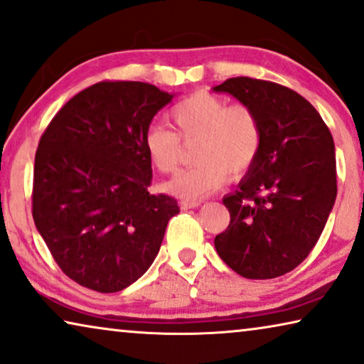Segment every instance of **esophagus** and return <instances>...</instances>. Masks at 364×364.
I'll list each match as a JSON object with an SVG mask.
<instances>
[{
  "label": "esophagus",
  "instance_id": "obj_1",
  "mask_svg": "<svg viewBox=\"0 0 364 364\" xmlns=\"http://www.w3.org/2000/svg\"><path fill=\"white\" fill-rule=\"evenodd\" d=\"M198 205H200V200H182L181 208L182 210H191V208L198 207Z\"/></svg>",
  "mask_w": 364,
  "mask_h": 364
}]
</instances>
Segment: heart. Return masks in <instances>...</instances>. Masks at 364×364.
Returning a JSON list of instances; mask_svg holds the SVG:
<instances>
[{
  "label": "heart",
  "instance_id": "1",
  "mask_svg": "<svg viewBox=\"0 0 364 364\" xmlns=\"http://www.w3.org/2000/svg\"><path fill=\"white\" fill-rule=\"evenodd\" d=\"M176 133L162 124L146 129L143 146L147 159L157 171L177 169L182 144L198 141L197 166L176 173L166 191L183 200L207 197L223 186L226 176L240 177L255 166L262 147V126L250 105L233 103L217 95L197 92L171 109Z\"/></svg>",
  "mask_w": 364,
  "mask_h": 364
}]
</instances>
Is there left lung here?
I'll use <instances>...</instances> for the list:
<instances>
[{"label":"left lung","instance_id":"obj_1","mask_svg":"<svg viewBox=\"0 0 364 364\" xmlns=\"http://www.w3.org/2000/svg\"><path fill=\"white\" fill-rule=\"evenodd\" d=\"M213 90L250 105L262 126L259 157L223 198L230 225L215 250L243 277L284 276L310 255L333 208V138L317 109L279 83L233 77Z\"/></svg>","mask_w":364,"mask_h":364}]
</instances>
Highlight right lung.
<instances>
[{
	"label": "right lung",
	"instance_id": "right-lung-1",
	"mask_svg": "<svg viewBox=\"0 0 364 364\" xmlns=\"http://www.w3.org/2000/svg\"><path fill=\"white\" fill-rule=\"evenodd\" d=\"M172 95L103 80L59 109L34 161L33 217L52 257L92 291H123L149 269L177 200L149 193L143 138Z\"/></svg>",
	"mask_w": 364,
	"mask_h": 364
}]
</instances>
